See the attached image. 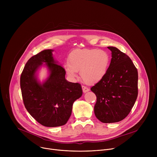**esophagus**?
Listing matches in <instances>:
<instances>
[{
    "label": "esophagus",
    "mask_w": 157,
    "mask_h": 157,
    "mask_svg": "<svg viewBox=\"0 0 157 157\" xmlns=\"http://www.w3.org/2000/svg\"><path fill=\"white\" fill-rule=\"evenodd\" d=\"M82 89H83V92L84 93H86V92H88L89 91V88H87L86 86H82Z\"/></svg>",
    "instance_id": "obj_1"
}]
</instances>
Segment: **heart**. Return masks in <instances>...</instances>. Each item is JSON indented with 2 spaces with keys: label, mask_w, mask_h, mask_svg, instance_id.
<instances>
[{
  "label": "heart",
  "mask_w": 157,
  "mask_h": 157,
  "mask_svg": "<svg viewBox=\"0 0 157 157\" xmlns=\"http://www.w3.org/2000/svg\"><path fill=\"white\" fill-rule=\"evenodd\" d=\"M65 66L67 75L74 78L80 71V76L88 85L101 81L108 71L111 59L108 53L98 49H76L69 56Z\"/></svg>",
  "instance_id": "1"
}]
</instances>
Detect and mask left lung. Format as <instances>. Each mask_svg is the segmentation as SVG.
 <instances>
[{
    "label": "left lung",
    "instance_id": "8db88e82",
    "mask_svg": "<svg viewBox=\"0 0 157 157\" xmlns=\"http://www.w3.org/2000/svg\"><path fill=\"white\" fill-rule=\"evenodd\" d=\"M111 60L105 77L91 88L97 97L94 113L102 123H116L127 117L138 95V72L129 56L116 47H108Z\"/></svg>",
    "mask_w": 157,
    "mask_h": 157
}]
</instances>
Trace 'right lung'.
<instances>
[{
	"label": "right lung",
	"mask_w": 157,
	"mask_h": 157,
	"mask_svg": "<svg viewBox=\"0 0 157 157\" xmlns=\"http://www.w3.org/2000/svg\"><path fill=\"white\" fill-rule=\"evenodd\" d=\"M53 52V49H45L32 56L20 77L25 107L37 122L48 127L65 125L71 115L74 102L83 94L80 84L65 79V71L57 64ZM43 65L48 68L49 76L40 83L36 72Z\"/></svg>",
	"instance_id": "1"
}]
</instances>
